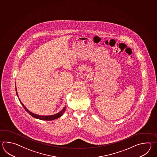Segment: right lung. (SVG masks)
<instances>
[{"label":"right lung","instance_id":"obj_1","mask_svg":"<svg viewBox=\"0 0 157 157\" xmlns=\"http://www.w3.org/2000/svg\"><path fill=\"white\" fill-rule=\"evenodd\" d=\"M16 91L17 96L18 97V93H17L16 85ZM18 99L20 100V101L21 103L22 104V105L24 108H25V109L26 110L27 112L29 113L30 114L31 116H33V118H35L39 119V120H41L52 121L56 120V119H57V118H58L61 117V116L65 112V110L66 109V106L64 107L62 109V110H60L59 112H58V113H57L54 114H53V115H50V116H40V115L36 114L33 113H32L31 112H30V110H29V109H27L26 107L24 105V104L21 102L20 99Z\"/></svg>","mask_w":157,"mask_h":157}]
</instances>
